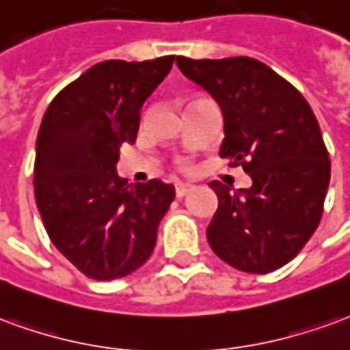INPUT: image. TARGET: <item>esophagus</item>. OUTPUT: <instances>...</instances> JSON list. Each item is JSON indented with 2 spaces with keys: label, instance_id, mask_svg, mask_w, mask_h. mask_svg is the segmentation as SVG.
Segmentation results:
<instances>
[{
  "label": "esophagus",
  "instance_id": "esophagus-1",
  "mask_svg": "<svg viewBox=\"0 0 350 350\" xmlns=\"http://www.w3.org/2000/svg\"><path fill=\"white\" fill-rule=\"evenodd\" d=\"M192 188L193 186L188 185V183H177V185H175V193H177V198H183V196H186Z\"/></svg>",
  "mask_w": 350,
  "mask_h": 350
}]
</instances>
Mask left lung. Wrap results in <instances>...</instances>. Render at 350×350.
Masks as SVG:
<instances>
[{"label": "left lung", "instance_id": "left-lung-1", "mask_svg": "<svg viewBox=\"0 0 350 350\" xmlns=\"http://www.w3.org/2000/svg\"><path fill=\"white\" fill-rule=\"evenodd\" d=\"M180 72L218 102L220 157L242 165L252 186L213 180L218 208L206 239L221 261L267 274L297 257L315 233L330 183V158L319 122L297 88L252 57H177Z\"/></svg>", "mask_w": 350, "mask_h": 350}]
</instances>
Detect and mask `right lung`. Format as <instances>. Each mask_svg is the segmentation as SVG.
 I'll list each match as a JSON object with an SVG mask.
<instances>
[{"instance_id":"obj_1","label":"right lung","mask_w":350,"mask_h":350,"mask_svg":"<svg viewBox=\"0 0 350 350\" xmlns=\"http://www.w3.org/2000/svg\"><path fill=\"white\" fill-rule=\"evenodd\" d=\"M173 61L96 63L57 93L40 122L33 185L46 233L98 282L129 276L149 259L175 198L158 178L126 185L117 175L119 149L136 142L142 106Z\"/></svg>"}]
</instances>
